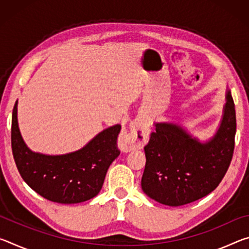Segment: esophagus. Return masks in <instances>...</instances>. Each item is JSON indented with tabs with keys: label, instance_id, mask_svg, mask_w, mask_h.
I'll use <instances>...</instances> for the list:
<instances>
[{
	"label": "esophagus",
	"instance_id": "1",
	"mask_svg": "<svg viewBox=\"0 0 249 249\" xmlns=\"http://www.w3.org/2000/svg\"><path fill=\"white\" fill-rule=\"evenodd\" d=\"M147 129L140 123H132L128 132L121 134L119 138L120 148L127 153L134 149H141L147 141Z\"/></svg>",
	"mask_w": 249,
	"mask_h": 249
}]
</instances>
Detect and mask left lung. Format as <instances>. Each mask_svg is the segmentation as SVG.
Instances as JSON below:
<instances>
[{
	"instance_id": "left-lung-1",
	"label": "left lung",
	"mask_w": 249,
	"mask_h": 249,
	"mask_svg": "<svg viewBox=\"0 0 249 249\" xmlns=\"http://www.w3.org/2000/svg\"><path fill=\"white\" fill-rule=\"evenodd\" d=\"M145 149L142 189L150 199L181 206L215 190L233 158L236 134L235 105L226 93L224 114L216 134L200 142L180 126L156 123Z\"/></svg>"
}]
</instances>
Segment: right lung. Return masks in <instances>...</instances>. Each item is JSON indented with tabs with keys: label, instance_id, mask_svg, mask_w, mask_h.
I'll use <instances>...</instances> for the list:
<instances>
[{
	"label": "right lung",
	"instance_id": "right-lung-1",
	"mask_svg": "<svg viewBox=\"0 0 249 249\" xmlns=\"http://www.w3.org/2000/svg\"><path fill=\"white\" fill-rule=\"evenodd\" d=\"M121 125L99 133L74 153L49 156L33 153L25 144L18 123V101L12 114V151L19 175L45 199L62 204L80 203L98 196L107 169L120 155Z\"/></svg>",
	"mask_w": 249,
	"mask_h": 249
}]
</instances>
